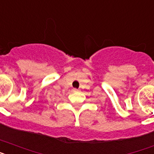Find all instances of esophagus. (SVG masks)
<instances>
[{
	"label": "esophagus",
	"instance_id": "1",
	"mask_svg": "<svg viewBox=\"0 0 154 154\" xmlns=\"http://www.w3.org/2000/svg\"><path fill=\"white\" fill-rule=\"evenodd\" d=\"M73 92H79L80 90H79V89L74 88V89H73Z\"/></svg>",
	"mask_w": 154,
	"mask_h": 154
}]
</instances>
